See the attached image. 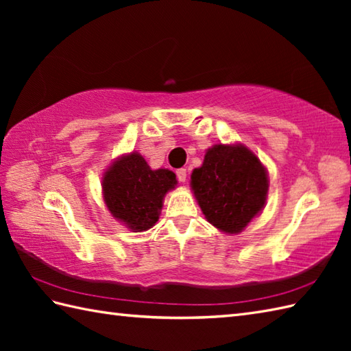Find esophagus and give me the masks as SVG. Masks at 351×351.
Here are the masks:
<instances>
[{"label": "esophagus", "instance_id": "1", "mask_svg": "<svg viewBox=\"0 0 351 351\" xmlns=\"http://www.w3.org/2000/svg\"><path fill=\"white\" fill-rule=\"evenodd\" d=\"M176 178L180 182L187 181V169H178L176 170Z\"/></svg>", "mask_w": 351, "mask_h": 351}]
</instances>
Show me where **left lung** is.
I'll return each mask as SVG.
<instances>
[{
    "label": "left lung",
    "instance_id": "1",
    "mask_svg": "<svg viewBox=\"0 0 351 351\" xmlns=\"http://www.w3.org/2000/svg\"><path fill=\"white\" fill-rule=\"evenodd\" d=\"M191 189L206 220L228 234H238L263 210L267 171L247 147L214 145L202 167L191 173Z\"/></svg>",
    "mask_w": 351,
    "mask_h": 351
}]
</instances>
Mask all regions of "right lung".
<instances>
[{"mask_svg": "<svg viewBox=\"0 0 351 351\" xmlns=\"http://www.w3.org/2000/svg\"><path fill=\"white\" fill-rule=\"evenodd\" d=\"M176 185L167 169L151 170L140 154L113 162L104 175V200L108 211L134 232L152 228L160 217L162 197Z\"/></svg>", "mask_w": 351, "mask_h": 351, "instance_id": "1", "label": "right lung"}]
</instances>
